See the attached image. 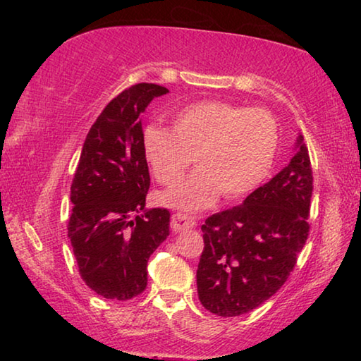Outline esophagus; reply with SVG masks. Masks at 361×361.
Segmentation results:
<instances>
[{
    "label": "esophagus",
    "mask_w": 361,
    "mask_h": 361,
    "mask_svg": "<svg viewBox=\"0 0 361 361\" xmlns=\"http://www.w3.org/2000/svg\"><path fill=\"white\" fill-rule=\"evenodd\" d=\"M194 226H195L194 218L185 215V213H175L172 216V221H170V228H172V231L175 232L192 229Z\"/></svg>",
    "instance_id": "esophagus-1"
}]
</instances>
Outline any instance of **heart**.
Listing matches in <instances>:
<instances>
[{"mask_svg":"<svg viewBox=\"0 0 361 361\" xmlns=\"http://www.w3.org/2000/svg\"><path fill=\"white\" fill-rule=\"evenodd\" d=\"M279 124L272 113L221 100L191 103L172 118V130L149 124L143 129L146 162L161 185L178 183L192 164L199 167L161 204L183 212L205 210L226 199L253 192L272 172L279 148Z\"/></svg>","mask_w":361,"mask_h":361,"instance_id":"b5f03b06","label":"heart"}]
</instances>
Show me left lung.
<instances>
[{
  "label": "left lung",
  "instance_id": "8db88e82",
  "mask_svg": "<svg viewBox=\"0 0 361 361\" xmlns=\"http://www.w3.org/2000/svg\"><path fill=\"white\" fill-rule=\"evenodd\" d=\"M288 166L242 205L215 213L202 224L204 252L197 293L207 310L237 317L282 288L309 235L312 167L302 135Z\"/></svg>",
  "mask_w": 361,
  "mask_h": 361
}]
</instances>
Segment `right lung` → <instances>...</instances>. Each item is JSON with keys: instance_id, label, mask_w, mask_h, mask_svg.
<instances>
[{"instance_id": "add662e5", "label": "right lung", "mask_w": 361, "mask_h": 361, "mask_svg": "<svg viewBox=\"0 0 361 361\" xmlns=\"http://www.w3.org/2000/svg\"><path fill=\"white\" fill-rule=\"evenodd\" d=\"M157 84H135L108 103L85 137L71 185L68 237L81 279L97 295L127 301L148 283V259L167 239V209H146L148 162L142 114Z\"/></svg>"}]
</instances>
